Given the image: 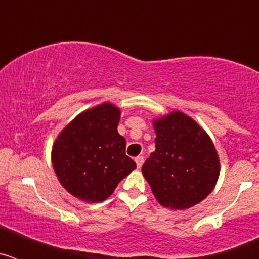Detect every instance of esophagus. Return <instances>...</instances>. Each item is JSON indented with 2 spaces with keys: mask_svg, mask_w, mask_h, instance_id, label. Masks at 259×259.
<instances>
[{
  "mask_svg": "<svg viewBox=\"0 0 259 259\" xmlns=\"http://www.w3.org/2000/svg\"><path fill=\"white\" fill-rule=\"evenodd\" d=\"M135 162H136L137 168H141V166H143V163H144V157H143V155H139V157L135 158Z\"/></svg>",
  "mask_w": 259,
  "mask_h": 259,
  "instance_id": "esophagus-1",
  "label": "esophagus"
}]
</instances>
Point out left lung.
I'll list each match as a JSON object with an SVG mask.
<instances>
[{
  "mask_svg": "<svg viewBox=\"0 0 259 259\" xmlns=\"http://www.w3.org/2000/svg\"><path fill=\"white\" fill-rule=\"evenodd\" d=\"M155 150L143 174L162 206L183 210L209 196L219 176V158L193 119L174 111L154 122Z\"/></svg>",
  "mask_w": 259,
  "mask_h": 259,
  "instance_id": "left-lung-1",
  "label": "left lung"
}]
</instances>
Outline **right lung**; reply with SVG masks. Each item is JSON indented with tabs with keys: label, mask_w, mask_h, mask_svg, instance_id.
I'll return each mask as SVG.
<instances>
[{
	"label": "right lung",
	"mask_w": 259,
	"mask_h": 259,
	"mask_svg": "<svg viewBox=\"0 0 259 259\" xmlns=\"http://www.w3.org/2000/svg\"><path fill=\"white\" fill-rule=\"evenodd\" d=\"M119 119L120 110L106 102L77 115L57 137L53 167L75 197L101 202L136 168L125 154V139L116 130Z\"/></svg>",
	"instance_id": "right-lung-1"
}]
</instances>
